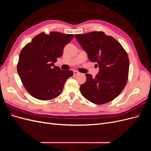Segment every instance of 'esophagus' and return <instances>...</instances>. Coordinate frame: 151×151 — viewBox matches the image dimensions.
Returning <instances> with one entry per match:
<instances>
[{
    "instance_id": "obj_1",
    "label": "esophagus",
    "mask_w": 151,
    "mask_h": 151,
    "mask_svg": "<svg viewBox=\"0 0 151 151\" xmlns=\"http://www.w3.org/2000/svg\"><path fill=\"white\" fill-rule=\"evenodd\" d=\"M78 74H79V72L78 71L74 70V76H77V75H78Z\"/></svg>"
}]
</instances>
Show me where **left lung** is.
<instances>
[{
  "instance_id": "8db88e82",
  "label": "left lung",
  "mask_w": 151,
  "mask_h": 151,
  "mask_svg": "<svg viewBox=\"0 0 151 151\" xmlns=\"http://www.w3.org/2000/svg\"><path fill=\"white\" fill-rule=\"evenodd\" d=\"M75 37L88 53L89 60L97 62L99 68L94 78L86 74V83L80 87L81 94L96 104L111 101L127 83L129 60L126 51L117 40L103 31L76 35Z\"/></svg>"
}]
</instances>
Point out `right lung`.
<instances>
[{
    "label": "right lung",
    "mask_w": 151,
    "mask_h": 151,
    "mask_svg": "<svg viewBox=\"0 0 151 151\" xmlns=\"http://www.w3.org/2000/svg\"><path fill=\"white\" fill-rule=\"evenodd\" d=\"M74 35L52 31L41 33L22 49L17 65L22 84L32 96L40 100L58 97L72 70H62L54 63L60 57L65 45Z\"/></svg>",
    "instance_id": "right-lung-1"
}]
</instances>
